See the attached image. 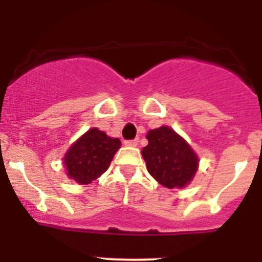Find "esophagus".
I'll list each match as a JSON object with an SVG mask.
<instances>
[{"instance_id": "1", "label": "esophagus", "mask_w": 262, "mask_h": 262, "mask_svg": "<svg viewBox=\"0 0 262 262\" xmlns=\"http://www.w3.org/2000/svg\"><path fill=\"white\" fill-rule=\"evenodd\" d=\"M124 145H127V147H136L138 145V140L136 139H134V140H126Z\"/></svg>"}]
</instances>
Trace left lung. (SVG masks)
I'll use <instances>...</instances> for the list:
<instances>
[{
    "label": "left lung",
    "instance_id": "left-lung-1",
    "mask_svg": "<svg viewBox=\"0 0 262 262\" xmlns=\"http://www.w3.org/2000/svg\"><path fill=\"white\" fill-rule=\"evenodd\" d=\"M142 155L149 174L168 189L184 187L198 169V156L181 136L169 127L148 131Z\"/></svg>",
    "mask_w": 262,
    "mask_h": 262
}]
</instances>
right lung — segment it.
<instances>
[{
  "mask_svg": "<svg viewBox=\"0 0 262 262\" xmlns=\"http://www.w3.org/2000/svg\"><path fill=\"white\" fill-rule=\"evenodd\" d=\"M119 148V139L110 138L98 128H90L64 156L67 174L80 185L90 184L107 170Z\"/></svg>",
  "mask_w": 262,
  "mask_h": 262,
  "instance_id": "add662e5",
  "label": "right lung"
}]
</instances>
